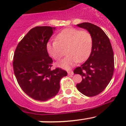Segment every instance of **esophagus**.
I'll return each instance as SVG.
<instances>
[{
	"instance_id": "34e87169",
	"label": "esophagus",
	"mask_w": 126,
	"mask_h": 126,
	"mask_svg": "<svg viewBox=\"0 0 126 126\" xmlns=\"http://www.w3.org/2000/svg\"><path fill=\"white\" fill-rule=\"evenodd\" d=\"M68 74L69 76H72L74 74V73H73V71H68Z\"/></svg>"
}]
</instances>
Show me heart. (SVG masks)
Instances as JSON below:
<instances>
[{
	"mask_svg": "<svg viewBox=\"0 0 126 126\" xmlns=\"http://www.w3.org/2000/svg\"><path fill=\"white\" fill-rule=\"evenodd\" d=\"M55 41L47 44L48 54L55 60H59L66 51L67 56L57 63V66L69 69L78 62H83L90 56L92 49L93 39L86 31L68 28L57 35Z\"/></svg>",
	"mask_w": 126,
	"mask_h": 126,
	"instance_id": "obj_1",
	"label": "heart"
}]
</instances>
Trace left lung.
<instances>
[{
	"label": "left lung",
	"mask_w": 126,
	"mask_h": 126,
	"mask_svg": "<svg viewBox=\"0 0 126 126\" xmlns=\"http://www.w3.org/2000/svg\"><path fill=\"white\" fill-rule=\"evenodd\" d=\"M77 26L91 34L93 45L89 58L74 70V74H80L82 78L76 87L84 95L94 97L104 90L113 77L114 53L109 38L100 28L90 23Z\"/></svg>",
	"instance_id": "8db88e82"
}]
</instances>
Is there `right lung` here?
I'll return each instance as SVG.
<instances>
[{"label":"right lung","instance_id":"add662e5","mask_svg":"<svg viewBox=\"0 0 126 126\" xmlns=\"http://www.w3.org/2000/svg\"><path fill=\"white\" fill-rule=\"evenodd\" d=\"M55 28L37 26L31 29L19 42L13 57L16 80L22 90L36 100L47 101L58 94L60 82L67 72L51 70L53 60L46 46Z\"/></svg>","mask_w":126,"mask_h":126}]
</instances>
